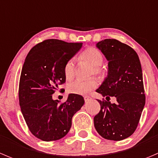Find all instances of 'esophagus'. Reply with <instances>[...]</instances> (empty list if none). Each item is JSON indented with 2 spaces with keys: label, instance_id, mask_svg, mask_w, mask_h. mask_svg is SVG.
I'll list each match as a JSON object with an SVG mask.
<instances>
[{
  "label": "esophagus",
  "instance_id": "esophagus-1",
  "mask_svg": "<svg viewBox=\"0 0 158 158\" xmlns=\"http://www.w3.org/2000/svg\"><path fill=\"white\" fill-rule=\"evenodd\" d=\"M90 99H91V98H90L89 96H84V100H85V102H88V101L90 100Z\"/></svg>",
  "mask_w": 158,
  "mask_h": 158
}]
</instances>
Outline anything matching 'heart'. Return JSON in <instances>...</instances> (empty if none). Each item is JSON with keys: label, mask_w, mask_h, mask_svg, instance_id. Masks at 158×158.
<instances>
[{"label": "heart", "mask_w": 158, "mask_h": 158, "mask_svg": "<svg viewBox=\"0 0 158 158\" xmlns=\"http://www.w3.org/2000/svg\"><path fill=\"white\" fill-rule=\"evenodd\" d=\"M79 60L91 65L89 75L102 76L103 74V69L101 67L103 62V56L97 48L93 47L85 48L79 56ZM63 73L66 80H71L73 79L75 76L74 59H69L65 62L63 67ZM97 85L98 82L94 78H90L86 80L77 79L68 84L67 91L72 94L85 95L96 89Z\"/></svg>", "instance_id": "b5f03b06"}]
</instances>
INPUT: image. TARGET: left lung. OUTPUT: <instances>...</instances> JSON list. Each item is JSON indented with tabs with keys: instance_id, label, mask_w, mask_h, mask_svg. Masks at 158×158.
Segmentation results:
<instances>
[{
	"instance_id": "left-lung-1",
	"label": "left lung",
	"mask_w": 158,
	"mask_h": 158,
	"mask_svg": "<svg viewBox=\"0 0 158 158\" xmlns=\"http://www.w3.org/2000/svg\"><path fill=\"white\" fill-rule=\"evenodd\" d=\"M96 47L108 61V75L96 92L115 96L116 102L99 100L100 111L94 116L98 134L106 140H122L136 131L145 105L141 65L137 52L116 39H105Z\"/></svg>"
}]
</instances>
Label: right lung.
<instances>
[{"instance_id":"add662e5","label":"right lung","mask_w":158,"mask_h":158,"mask_svg":"<svg viewBox=\"0 0 158 158\" xmlns=\"http://www.w3.org/2000/svg\"><path fill=\"white\" fill-rule=\"evenodd\" d=\"M82 46V43L47 39L34 46L26 56L18 97L24 120L37 138L52 141L65 137L73 116L85 102L82 96L72 93L63 103L52 99L56 89L65 82L64 65Z\"/></svg>"}]
</instances>
